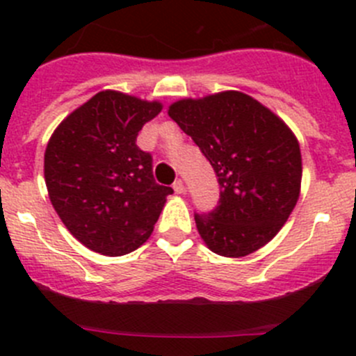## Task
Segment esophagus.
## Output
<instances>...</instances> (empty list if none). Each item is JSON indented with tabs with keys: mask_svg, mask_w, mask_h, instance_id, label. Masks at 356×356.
Returning <instances> with one entry per match:
<instances>
[{
	"mask_svg": "<svg viewBox=\"0 0 356 356\" xmlns=\"http://www.w3.org/2000/svg\"><path fill=\"white\" fill-rule=\"evenodd\" d=\"M174 191L177 193V195H181V193L186 191V186H184V181H182V179H177V181L174 182Z\"/></svg>",
	"mask_w": 356,
	"mask_h": 356,
	"instance_id": "obj_1",
	"label": "esophagus"
}]
</instances>
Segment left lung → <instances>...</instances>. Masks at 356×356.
Listing matches in <instances>:
<instances>
[{
	"label": "left lung",
	"instance_id": "1",
	"mask_svg": "<svg viewBox=\"0 0 356 356\" xmlns=\"http://www.w3.org/2000/svg\"><path fill=\"white\" fill-rule=\"evenodd\" d=\"M167 111L200 146L220 184L218 207L195 215L208 250L241 258L272 241L301 191L300 143L289 125L241 91L182 98Z\"/></svg>",
	"mask_w": 356,
	"mask_h": 356
}]
</instances>
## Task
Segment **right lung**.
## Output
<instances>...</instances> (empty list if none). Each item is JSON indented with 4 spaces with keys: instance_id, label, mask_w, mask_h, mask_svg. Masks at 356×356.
<instances>
[{
    "instance_id": "right-lung-1",
    "label": "right lung",
    "mask_w": 356,
    "mask_h": 356,
    "mask_svg": "<svg viewBox=\"0 0 356 356\" xmlns=\"http://www.w3.org/2000/svg\"><path fill=\"white\" fill-rule=\"evenodd\" d=\"M163 105L105 89L67 115L44 152V181L60 220L106 257L148 241L172 188L156 184L152 156L136 146Z\"/></svg>"
}]
</instances>
